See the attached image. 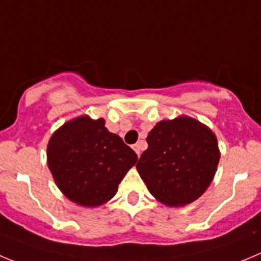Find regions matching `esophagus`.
Listing matches in <instances>:
<instances>
[{
    "label": "esophagus",
    "mask_w": 261,
    "mask_h": 261,
    "mask_svg": "<svg viewBox=\"0 0 261 261\" xmlns=\"http://www.w3.org/2000/svg\"><path fill=\"white\" fill-rule=\"evenodd\" d=\"M133 149L136 152L138 157H140V153H142V143H136V144H134Z\"/></svg>",
    "instance_id": "esophagus-1"
}]
</instances>
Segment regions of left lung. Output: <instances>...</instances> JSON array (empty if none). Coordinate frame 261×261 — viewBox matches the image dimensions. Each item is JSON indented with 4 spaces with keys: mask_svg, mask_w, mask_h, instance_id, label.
<instances>
[{
    "mask_svg": "<svg viewBox=\"0 0 261 261\" xmlns=\"http://www.w3.org/2000/svg\"><path fill=\"white\" fill-rule=\"evenodd\" d=\"M147 143L136 169L156 200L183 206L206 191L221 154L208 126L189 116L163 119L149 131Z\"/></svg>",
    "mask_w": 261,
    "mask_h": 261,
    "instance_id": "left-lung-1",
    "label": "left lung"
}]
</instances>
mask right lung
I'll return each instance as SVG.
<instances>
[{"label": "right lung", "instance_id": "add662e5", "mask_svg": "<svg viewBox=\"0 0 261 261\" xmlns=\"http://www.w3.org/2000/svg\"><path fill=\"white\" fill-rule=\"evenodd\" d=\"M138 156L105 119L75 117L53 133L46 163L58 189L72 203L96 208L118 191V185Z\"/></svg>", "mask_w": 261, "mask_h": 261}]
</instances>
